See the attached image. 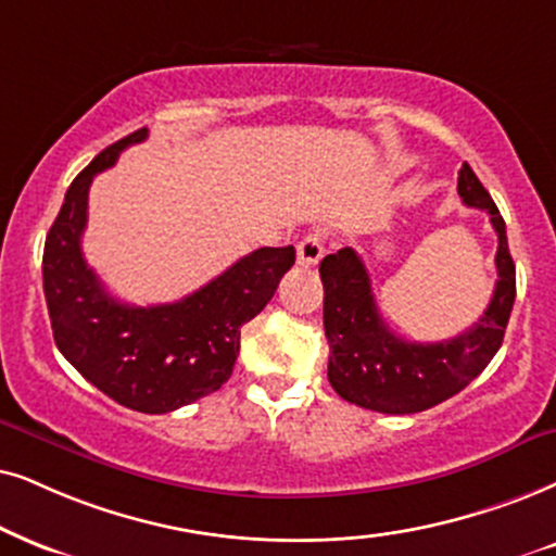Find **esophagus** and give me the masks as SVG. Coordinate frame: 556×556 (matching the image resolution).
Segmentation results:
<instances>
[{"label":"esophagus","instance_id":"1","mask_svg":"<svg viewBox=\"0 0 556 556\" xmlns=\"http://www.w3.org/2000/svg\"><path fill=\"white\" fill-rule=\"evenodd\" d=\"M326 254V245H323V236L320 233H311L305 236L298 243V264L300 266H315Z\"/></svg>","mask_w":556,"mask_h":556}]
</instances>
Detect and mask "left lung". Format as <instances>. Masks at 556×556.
<instances>
[{
	"label": "left lung",
	"instance_id": "left-lung-1",
	"mask_svg": "<svg viewBox=\"0 0 556 556\" xmlns=\"http://www.w3.org/2000/svg\"><path fill=\"white\" fill-rule=\"evenodd\" d=\"M456 192L467 207L484 210L497 233L493 300L482 318L456 339L403 341L379 315L367 266L354 249L346 245L320 262L328 382L349 403L390 416L428 410L465 390L501 349L516 300V264L505 220L469 164L459 168Z\"/></svg>",
	"mask_w": 556,
	"mask_h": 556
}]
</instances>
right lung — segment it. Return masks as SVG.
I'll use <instances>...</instances> for the list:
<instances>
[{
  "label": "right lung",
  "instance_id": "right-lung-1",
  "mask_svg": "<svg viewBox=\"0 0 556 556\" xmlns=\"http://www.w3.org/2000/svg\"><path fill=\"white\" fill-rule=\"evenodd\" d=\"M146 136L140 128L112 143L66 189L46 238L43 292L55 346L87 382L130 410L172 413L228 382L241 328L274 298L294 249L264 245L168 305L138 307L112 298L81 254L89 187Z\"/></svg>",
  "mask_w": 556,
  "mask_h": 556
}]
</instances>
